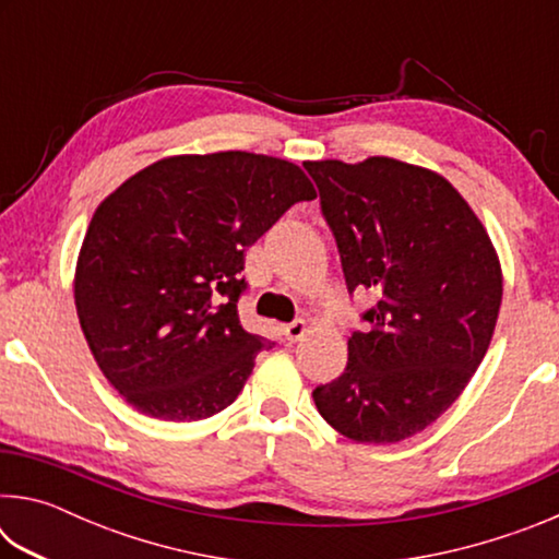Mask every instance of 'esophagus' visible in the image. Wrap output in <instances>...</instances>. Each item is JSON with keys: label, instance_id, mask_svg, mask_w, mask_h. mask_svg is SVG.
<instances>
[{"label": "esophagus", "instance_id": "obj_1", "mask_svg": "<svg viewBox=\"0 0 559 559\" xmlns=\"http://www.w3.org/2000/svg\"><path fill=\"white\" fill-rule=\"evenodd\" d=\"M306 323H302V320H293V323H288V325H283V335H286V340L288 343H298V340L306 335Z\"/></svg>", "mask_w": 559, "mask_h": 559}]
</instances>
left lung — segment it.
Wrapping results in <instances>:
<instances>
[{
  "label": "left lung",
  "instance_id": "8db88e82",
  "mask_svg": "<svg viewBox=\"0 0 559 559\" xmlns=\"http://www.w3.org/2000/svg\"><path fill=\"white\" fill-rule=\"evenodd\" d=\"M335 234L347 290L377 306L347 340V367L316 386L323 419L357 443H396L466 390L493 337L503 273L449 179L394 157L306 163Z\"/></svg>",
  "mask_w": 559,
  "mask_h": 559
}]
</instances>
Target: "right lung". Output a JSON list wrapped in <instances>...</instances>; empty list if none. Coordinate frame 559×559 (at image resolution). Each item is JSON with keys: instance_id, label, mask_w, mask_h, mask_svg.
Wrapping results in <instances>:
<instances>
[{"instance_id": "right-lung-1", "label": "right lung", "mask_w": 559, "mask_h": 559, "mask_svg": "<svg viewBox=\"0 0 559 559\" xmlns=\"http://www.w3.org/2000/svg\"><path fill=\"white\" fill-rule=\"evenodd\" d=\"M310 200L298 165L229 150L157 159L98 204L75 263V313L128 404L197 421L239 396L273 347L241 328L243 253Z\"/></svg>"}]
</instances>
